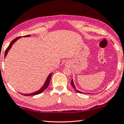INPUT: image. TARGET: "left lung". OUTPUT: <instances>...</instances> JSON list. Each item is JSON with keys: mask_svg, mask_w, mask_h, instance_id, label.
<instances>
[{"mask_svg": "<svg viewBox=\"0 0 124 124\" xmlns=\"http://www.w3.org/2000/svg\"><path fill=\"white\" fill-rule=\"evenodd\" d=\"M71 85H72V87L74 88V89L75 90V91H76L77 92H78V93H82L83 92H80V91H79L78 90H77L76 89H75V85H74V83H73V80H72V81H71ZM90 94V93H89Z\"/></svg>", "mask_w": 124, "mask_h": 124, "instance_id": "obj_1", "label": "left lung"}]
</instances>
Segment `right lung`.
Here are the masks:
<instances>
[{
  "mask_svg": "<svg viewBox=\"0 0 124 124\" xmlns=\"http://www.w3.org/2000/svg\"><path fill=\"white\" fill-rule=\"evenodd\" d=\"M31 35H26V36H23L24 37H29ZM21 38V37H18L17 38H15V39H14L13 40H12L11 43H10V45H9V46L8 47V48L7 49H6L5 50V57H6V56H7V54H8V51H9V50L10 49V48H11V47L12 46V45H13V44L19 38ZM51 75H52V73H51L49 76H48V77L47 78L45 82V84H44V85L42 86L40 89L38 91H37L36 92H33V93H29V94H23V93H21L22 94V95H24V96H32V95H38V94L39 93H41V92H43L44 90L46 89V88L48 87V86H49V83H50V80H51Z\"/></svg>",
  "mask_w": 124,
  "mask_h": 124,
  "instance_id": "obj_1",
  "label": "right lung"
}]
</instances>
